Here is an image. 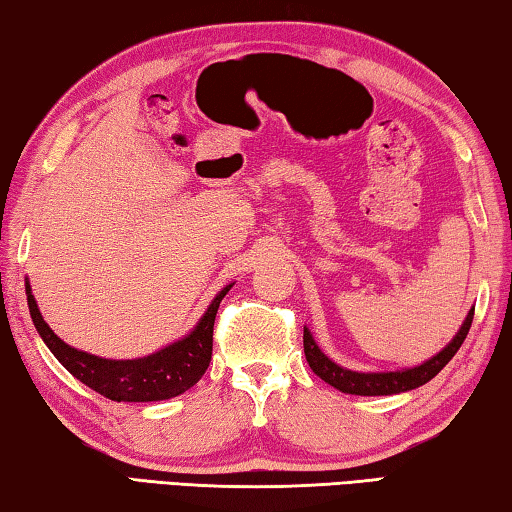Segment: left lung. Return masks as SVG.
<instances>
[{"label":"left lung","instance_id":"obj_1","mask_svg":"<svg viewBox=\"0 0 512 512\" xmlns=\"http://www.w3.org/2000/svg\"><path fill=\"white\" fill-rule=\"evenodd\" d=\"M474 317V308L468 312L463 326L456 337L447 344L441 353L434 355L432 360L425 364L414 366V369L405 371H389V373H357L348 371L337 366L330 357L321 353V348L315 344V339L308 333V328H303V353H306V360L310 369L315 371L321 380L328 382L330 387L339 389L342 393H353V396H391V393H402L409 389H416L420 384H425L434 378V375L443 369V366L452 360L459 351L465 337L470 333Z\"/></svg>","mask_w":512,"mask_h":512}]
</instances>
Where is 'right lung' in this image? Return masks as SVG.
Wrapping results in <instances>:
<instances>
[{
    "instance_id": "add662e5",
    "label": "right lung",
    "mask_w": 512,
    "mask_h": 512,
    "mask_svg": "<svg viewBox=\"0 0 512 512\" xmlns=\"http://www.w3.org/2000/svg\"><path fill=\"white\" fill-rule=\"evenodd\" d=\"M229 290L231 285L211 301L209 310L204 312L191 335L148 357H141V360H103V357L76 351V348L62 342L58 335H53V330L40 315L29 283H26V301H29L31 319L44 344L74 378L116 402H152L175 398L179 393L188 391L209 369L215 312H218L220 301Z\"/></svg>"
}]
</instances>
